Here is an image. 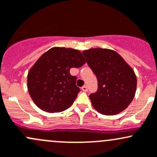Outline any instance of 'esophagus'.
Here are the masks:
<instances>
[{
	"instance_id": "1",
	"label": "esophagus",
	"mask_w": 157,
	"mask_h": 157,
	"mask_svg": "<svg viewBox=\"0 0 157 157\" xmlns=\"http://www.w3.org/2000/svg\"><path fill=\"white\" fill-rule=\"evenodd\" d=\"M82 90H83V92H87L88 91V87H87L86 86H83L82 87Z\"/></svg>"
}]
</instances>
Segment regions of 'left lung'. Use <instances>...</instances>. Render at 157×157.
Segmentation results:
<instances>
[{"label":"left lung","instance_id":"left-lung-1","mask_svg":"<svg viewBox=\"0 0 157 157\" xmlns=\"http://www.w3.org/2000/svg\"><path fill=\"white\" fill-rule=\"evenodd\" d=\"M83 54L98 80V90L90 95L94 108L104 115L124 110L136 91L137 78L132 68L111 49H90Z\"/></svg>","mask_w":157,"mask_h":157}]
</instances>
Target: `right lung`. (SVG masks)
<instances>
[{
	"instance_id": "obj_1",
	"label": "right lung",
	"mask_w": 157,
	"mask_h": 157,
	"mask_svg": "<svg viewBox=\"0 0 157 157\" xmlns=\"http://www.w3.org/2000/svg\"><path fill=\"white\" fill-rule=\"evenodd\" d=\"M86 63L77 49L53 47L35 62L28 74L29 95L38 108L49 113L61 112L71 107L80 91L71 67Z\"/></svg>"
}]
</instances>
